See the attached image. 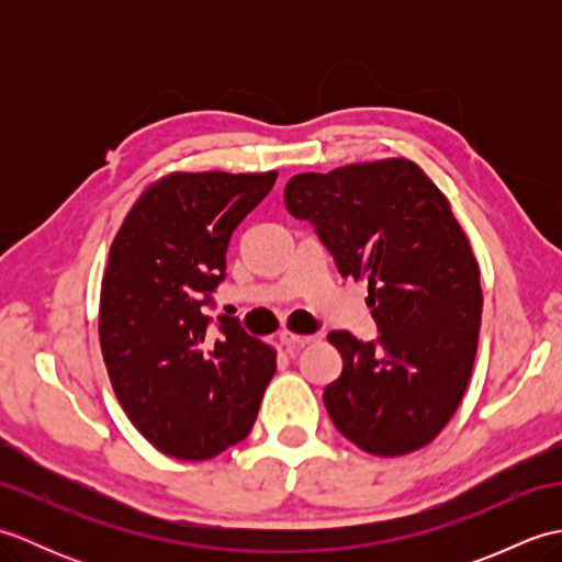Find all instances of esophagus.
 I'll list each match as a JSON object with an SVG mask.
<instances>
[{"label": "esophagus", "mask_w": 562, "mask_h": 562, "mask_svg": "<svg viewBox=\"0 0 562 562\" xmlns=\"http://www.w3.org/2000/svg\"><path fill=\"white\" fill-rule=\"evenodd\" d=\"M280 342L284 345V348H304V345L314 342V336H302V333L282 330V333H280Z\"/></svg>", "instance_id": "esophagus-1"}]
</instances>
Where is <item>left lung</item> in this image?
<instances>
[{"label": "left lung", "instance_id": "obj_1", "mask_svg": "<svg viewBox=\"0 0 562 562\" xmlns=\"http://www.w3.org/2000/svg\"><path fill=\"white\" fill-rule=\"evenodd\" d=\"M284 205L308 220L342 278L367 280L376 342L328 333L342 374L324 391L333 425L374 457L429 445L473 372L483 312L479 260L447 195L411 159L296 173Z\"/></svg>", "mask_w": 562, "mask_h": 562}]
</instances>
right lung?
I'll return each mask as SVG.
<instances>
[{
  "label": "right lung",
  "mask_w": 562,
  "mask_h": 562,
  "mask_svg": "<svg viewBox=\"0 0 562 562\" xmlns=\"http://www.w3.org/2000/svg\"><path fill=\"white\" fill-rule=\"evenodd\" d=\"M278 171H173L154 181L117 229L101 282L99 338L123 411L142 437L205 461L248 437L274 374V348L232 316L207 338L210 292L224 280L234 229Z\"/></svg>",
  "instance_id": "right-lung-1"
}]
</instances>
